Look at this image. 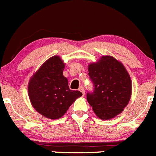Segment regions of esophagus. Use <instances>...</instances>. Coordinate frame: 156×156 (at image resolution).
Instances as JSON below:
<instances>
[{"label":"esophagus","instance_id":"esophagus-1","mask_svg":"<svg viewBox=\"0 0 156 156\" xmlns=\"http://www.w3.org/2000/svg\"><path fill=\"white\" fill-rule=\"evenodd\" d=\"M79 91H81V92L83 93V95H85V90H84V88H83V86H80V87L79 88Z\"/></svg>","mask_w":156,"mask_h":156}]
</instances>
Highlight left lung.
I'll use <instances>...</instances> for the list:
<instances>
[{
	"instance_id": "1",
	"label": "left lung",
	"mask_w": 156,
	"mask_h": 156,
	"mask_svg": "<svg viewBox=\"0 0 156 156\" xmlns=\"http://www.w3.org/2000/svg\"><path fill=\"white\" fill-rule=\"evenodd\" d=\"M94 85L87 101L101 119H110L123 111L131 96V80L124 65L110 55H103L88 67Z\"/></svg>"
}]
</instances>
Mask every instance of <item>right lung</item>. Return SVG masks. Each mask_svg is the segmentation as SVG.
Returning a JSON list of instances; mask_svg holds the SVG:
<instances>
[{
  "label": "right lung",
  "instance_id": "1",
  "mask_svg": "<svg viewBox=\"0 0 156 156\" xmlns=\"http://www.w3.org/2000/svg\"><path fill=\"white\" fill-rule=\"evenodd\" d=\"M65 63L58 55L44 62L28 83V96L34 108L50 119L65 115L76 98L80 91L69 89L67 79L63 76Z\"/></svg>",
  "mask_w": 156,
  "mask_h": 156
}]
</instances>
